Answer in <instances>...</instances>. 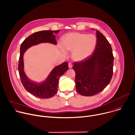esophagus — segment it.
Here are the masks:
<instances>
[{"mask_svg": "<svg viewBox=\"0 0 135 135\" xmlns=\"http://www.w3.org/2000/svg\"><path fill=\"white\" fill-rule=\"evenodd\" d=\"M68 66H69V68H72V67H73V65H72V64L70 63V62H69V63L68 64Z\"/></svg>", "mask_w": 135, "mask_h": 135, "instance_id": "obj_1", "label": "esophagus"}]
</instances>
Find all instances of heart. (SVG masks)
I'll list each match as a JSON object with an SVG mask.
<instances>
[{"label": "heart", "instance_id": "obj_1", "mask_svg": "<svg viewBox=\"0 0 135 135\" xmlns=\"http://www.w3.org/2000/svg\"><path fill=\"white\" fill-rule=\"evenodd\" d=\"M62 41L64 47L60 46V48L63 53L66 54L65 49L72 51V58L76 61L83 60L90 56L96 44V38L94 35L78 32L67 33Z\"/></svg>", "mask_w": 135, "mask_h": 135}]
</instances>
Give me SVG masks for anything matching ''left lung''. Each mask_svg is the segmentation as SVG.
I'll return each instance as SVG.
<instances>
[{
	"instance_id": "8db88e82",
	"label": "left lung",
	"mask_w": 135,
	"mask_h": 135,
	"mask_svg": "<svg viewBox=\"0 0 135 135\" xmlns=\"http://www.w3.org/2000/svg\"><path fill=\"white\" fill-rule=\"evenodd\" d=\"M97 42L93 54L84 60L75 62L77 91L84 96H94L110 83L113 75L114 56L107 39L97 30Z\"/></svg>"
}]
</instances>
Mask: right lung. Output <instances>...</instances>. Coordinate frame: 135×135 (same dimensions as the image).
I'll return each instance as SVG.
<instances>
[{
	"instance_id": "1",
	"label": "right lung",
	"mask_w": 135,
	"mask_h": 135,
	"mask_svg": "<svg viewBox=\"0 0 135 135\" xmlns=\"http://www.w3.org/2000/svg\"><path fill=\"white\" fill-rule=\"evenodd\" d=\"M59 31V30L36 32L25 39L20 46L18 71L21 82L28 92L39 98H49L56 94L60 77L68 69V64L64 62L56 66L44 81L38 84L30 80L25 75L23 71V55L27 49L40 43L50 42L56 45L57 42L54 34L57 33Z\"/></svg>"
}]
</instances>
